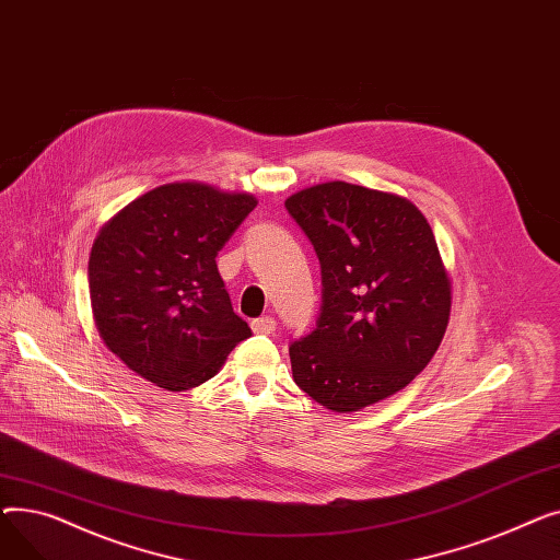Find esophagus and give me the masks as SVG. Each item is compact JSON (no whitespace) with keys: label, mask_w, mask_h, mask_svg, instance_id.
<instances>
[{"label":"esophagus","mask_w":560,"mask_h":560,"mask_svg":"<svg viewBox=\"0 0 560 560\" xmlns=\"http://www.w3.org/2000/svg\"><path fill=\"white\" fill-rule=\"evenodd\" d=\"M275 329H277V319H275V317H270V315L252 319V331H254V334L268 336V334H272Z\"/></svg>","instance_id":"34e87169"}]
</instances>
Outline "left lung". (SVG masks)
Wrapping results in <instances>:
<instances>
[{
    "label": "left lung",
    "mask_w": 560,
    "mask_h": 560,
    "mask_svg": "<svg viewBox=\"0 0 560 560\" xmlns=\"http://www.w3.org/2000/svg\"><path fill=\"white\" fill-rule=\"evenodd\" d=\"M315 247L322 313L290 345L295 384L334 413H354L413 381L447 331L452 279L413 201L347 182L285 199Z\"/></svg>",
    "instance_id": "8db88e82"
}]
</instances>
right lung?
Here are the masks:
<instances>
[{
    "instance_id": "right-lung-1",
    "label": "right lung",
    "mask_w": 560,
    "mask_h": 560,
    "mask_svg": "<svg viewBox=\"0 0 560 560\" xmlns=\"http://www.w3.org/2000/svg\"><path fill=\"white\" fill-rule=\"evenodd\" d=\"M256 203L249 192L176 182L140 195L100 229L88 260L93 319L138 376L172 393L197 388L252 336L231 308L215 256Z\"/></svg>"
}]
</instances>
